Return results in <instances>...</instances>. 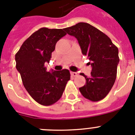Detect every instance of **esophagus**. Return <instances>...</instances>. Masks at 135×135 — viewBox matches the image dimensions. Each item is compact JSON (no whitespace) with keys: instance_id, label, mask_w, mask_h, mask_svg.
Segmentation results:
<instances>
[{"instance_id":"34e87169","label":"esophagus","mask_w":135,"mask_h":135,"mask_svg":"<svg viewBox=\"0 0 135 135\" xmlns=\"http://www.w3.org/2000/svg\"><path fill=\"white\" fill-rule=\"evenodd\" d=\"M70 74H71V75L72 76H78V74L76 73V72H74V71H71V72H70Z\"/></svg>"}]
</instances>
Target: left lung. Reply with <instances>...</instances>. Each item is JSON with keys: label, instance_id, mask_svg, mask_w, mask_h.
Segmentation results:
<instances>
[{"label": "left lung", "instance_id": "1", "mask_svg": "<svg viewBox=\"0 0 135 135\" xmlns=\"http://www.w3.org/2000/svg\"><path fill=\"white\" fill-rule=\"evenodd\" d=\"M69 34L78 40L82 53L91 63L92 71L86 79L85 85L79 88L87 99L99 101L107 96L115 82L117 66L119 64L118 49L103 32L89 23L80 22L64 28Z\"/></svg>", "mask_w": 135, "mask_h": 135}]
</instances>
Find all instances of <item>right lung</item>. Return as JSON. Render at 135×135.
<instances>
[{
	"label": "right lung",
	"instance_id": "1",
	"mask_svg": "<svg viewBox=\"0 0 135 135\" xmlns=\"http://www.w3.org/2000/svg\"><path fill=\"white\" fill-rule=\"evenodd\" d=\"M62 29L42 27L24 41L15 55L16 68L25 89L37 103L51 105L61 97L68 81V70L46 71L57 42L66 35Z\"/></svg>",
	"mask_w": 135,
	"mask_h": 135
}]
</instances>
